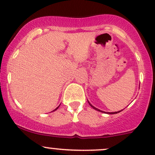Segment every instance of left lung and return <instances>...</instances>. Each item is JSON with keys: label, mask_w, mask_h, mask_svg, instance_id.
Masks as SVG:
<instances>
[{"label": "left lung", "mask_w": 155, "mask_h": 155, "mask_svg": "<svg viewBox=\"0 0 155 155\" xmlns=\"http://www.w3.org/2000/svg\"><path fill=\"white\" fill-rule=\"evenodd\" d=\"M88 103H89V104H90V105H91V107H93V109H94V110H97V111H99V112H101V113H104V112H103V111H101V110H98V109H97L96 107H93V105H92V104H91L89 102V101H88ZM122 110H120V111H118V112H114V113H109V114H116V113H120V112H121V111H122Z\"/></svg>", "instance_id": "obj_1"}]
</instances>
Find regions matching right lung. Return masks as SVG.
<instances>
[{"mask_svg":"<svg viewBox=\"0 0 155 155\" xmlns=\"http://www.w3.org/2000/svg\"><path fill=\"white\" fill-rule=\"evenodd\" d=\"M59 107H57V108H56V109H55V110H53V111H55V110H57V109H58V108H59Z\"/></svg>","mask_w":155,"mask_h":155,"instance_id":"obj_1","label":"right lung"}]
</instances>
